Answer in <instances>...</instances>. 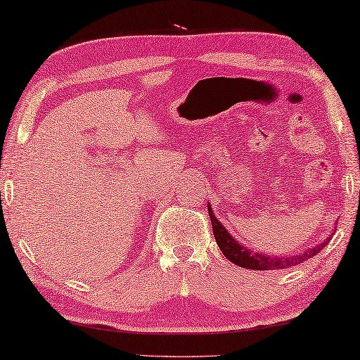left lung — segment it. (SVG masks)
Listing matches in <instances>:
<instances>
[{
  "label": "left lung",
  "instance_id": "1",
  "mask_svg": "<svg viewBox=\"0 0 360 360\" xmlns=\"http://www.w3.org/2000/svg\"><path fill=\"white\" fill-rule=\"evenodd\" d=\"M209 209V217L212 221V229H214V236L217 244H219L220 250L223 252L229 262L238 264L240 268H247V269H257V271H268V269H285L290 266H297V264L303 263L308 260V258L314 257L319 253L323 247H326L330 243V238L323 243L314 245L313 249H308L303 252L302 255H285V257H268L266 253H258L253 252L247 247L240 245L238 240H236L231 234L226 231V228L221 225V223L217 220V217L214 215V210H212L210 204L207 205Z\"/></svg>",
  "mask_w": 360,
  "mask_h": 360
}]
</instances>
